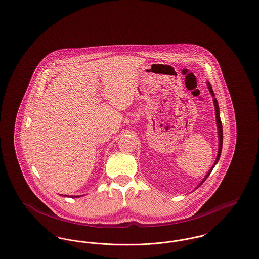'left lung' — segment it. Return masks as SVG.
Returning a JSON list of instances; mask_svg holds the SVG:
<instances>
[{
	"label": "left lung",
	"mask_w": 259,
	"mask_h": 259,
	"mask_svg": "<svg viewBox=\"0 0 259 259\" xmlns=\"http://www.w3.org/2000/svg\"><path fill=\"white\" fill-rule=\"evenodd\" d=\"M207 85H208V88H209V92H210V94H211V96L213 97V105H214V111H215V118H217V126H218V132H219V152H218V156H217V159L214 161V164H213V166L211 167V169L209 170V172L207 174V176L203 179V181L200 183V185H198V187L200 186V185H202L205 181H206V179L209 177V174L210 172L212 171V169H213V167L215 166V164L218 163V161L220 160V157H221V153H222V142H223V134H222V120H221V116H220V108H219V104H218V100L217 98H214V93H213V90H212V88H211V85L209 84V82H207Z\"/></svg>",
	"instance_id": "obj_1"
}]
</instances>
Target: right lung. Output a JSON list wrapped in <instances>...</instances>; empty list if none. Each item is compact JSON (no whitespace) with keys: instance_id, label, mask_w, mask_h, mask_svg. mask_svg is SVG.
<instances>
[{"instance_id":"add662e5","label":"right lung","mask_w":259,"mask_h":259,"mask_svg":"<svg viewBox=\"0 0 259 259\" xmlns=\"http://www.w3.org/2000/svg\"><path fill=\"white\" fill-rule=\"evenodd\" d=\"M64 196H66V197H68V196H67V195H64ZM70 197L77 198V197H79V196H70Z\"/></svg>"}]
</instances>
